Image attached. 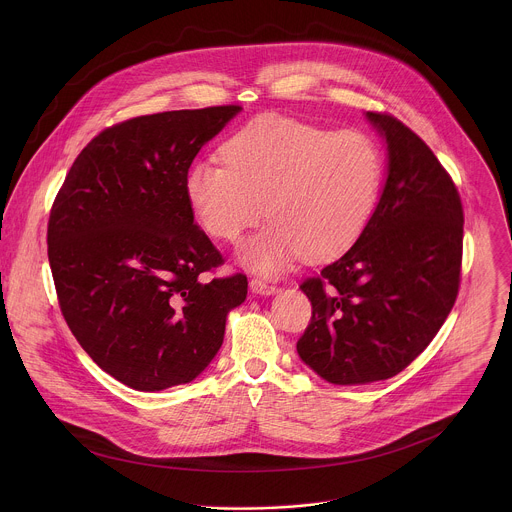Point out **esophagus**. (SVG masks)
<instances>
[{
	"instance_id": "esophagus-1",
	"label": "esophagus",
	"mask_w": 512,
	"mask_h": 512,
	"mask_svg": "<svg viewBox=\"0 0 512 512\" xmlns=\"http://www.w3.org/2000/svg\"><path fill=\"white\" fill-rule=\"evenodd\" d=\"M250 292L268 297V295H274V293L278 292V288L274 284L262 280V278H252L250 280Z\"/></svg>"
}]
</instances>
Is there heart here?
I'll return each instance as SVG.
<instances>
[{
    "label": "heart",
    "mask_w": 512,
    "mask_h": 512,
    "mask_svg": "<svg viewBox=\"0 0 512 512\" xmlns=\"http://www.w3.org/2000/svg\"><path fill=\"white\" fill-rule=\"evenodd\" d=\"M222 160L201 159L185 195L201 226L236 242L266 215L238 260L274 276L305 256L325 262L349 250L372 217L382 187V153L361 132H333L268 114L238 130Z\"/></svg>",
    "instance_id": "obj_1"
}]
</instances>
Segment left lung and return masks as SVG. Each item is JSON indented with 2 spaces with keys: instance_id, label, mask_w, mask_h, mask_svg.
Here are the masks:
<instances>
[{
  "instance_id": "obj_1",
  "label": "left lung",
  "mask_w": 512,
  "mask_h": 512,
  "mask_svg": "<svg viewBox=\"0 0 512 512\" xmlns=\"http://www.w3.org/2000/svg\"><path fill=\"white\" fill-rule=\"evenodd\" d=\"M386 181L359 240L301 284L313 315L297 355L331 384L386 380L436 337L457 290L463 209L434 151L388 114L366 112Z\"/></svg>"
}]
</instances>
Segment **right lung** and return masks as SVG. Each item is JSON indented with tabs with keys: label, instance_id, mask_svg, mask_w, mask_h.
I'll return each mask as SVG.
<instances>
[{
	"label": "right lung",
	"instance_id": "add662e5",
	"mask_svg": "<svg viewBox=\"0 0 512 512\" xmlns=\"http://www.w3.org/2000/svg\"><path fill=\"white\" fill-rule=\"evenodd\" d=\"M240 106L132 118L74 159L49 219V264L80 347L122 384L157 392L195 380L219 353L242 274L195 224L185 175Z\"/></svg>",
	"mask_w": 512,
	"mask_h": 512
}]
</instances>
